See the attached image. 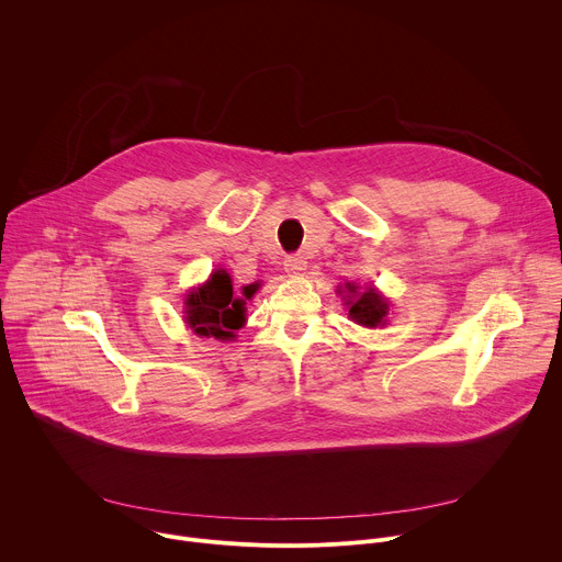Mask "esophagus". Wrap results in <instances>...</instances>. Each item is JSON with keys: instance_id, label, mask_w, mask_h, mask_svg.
Returning a JSON list of instances; mask_svg holds the SVG:
<instances>
[{"instance_id": "1", "label": "esophagus", "mask_w": 562, "mask_h": 562, "mask_svg": "<svg viewBox=\"0 0 562 562\" xmlns=\"http://www.w3.org/2000/svg\"><path fill=\"white\" fill-rule=\"evenodd\" d=\"M284 271H286L289 276H300L302 271H306V260H304V256H289V258L284 260Z\"/></svg>"}]
</instances>
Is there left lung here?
<instances>
[{"label":"left lung","instance_id":"left-lung-1","mask_svg":"<svg viewBox=\"0 0 562 562\" xmlns=\"http://www.w3.org/2000/svg\"><path fill=\"white\" fill-rule=\"evenodd\" d=\"M348 289V315L361 324V326H380L386 317V311H389V304L386 300L375 291V289H366L361 293H357L355 284H346Z\"/></svg>","mask_w":562,"mask_h":562}]
</instances>
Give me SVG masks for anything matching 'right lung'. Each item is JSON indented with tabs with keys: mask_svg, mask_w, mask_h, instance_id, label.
Masks as SVG:
<instances>
[{
	"mask_svg": "<svg viewBox=\"0 0 562 562\" xmlns=\"http://www.w3.org/2000/svg\"><path fill=\"white\" fill-rule=\"evenodd\" d=\"M256 293V284L245 286V297ZM187 324L199 335L229 339L245 324V300L234 295L232 278L216 271L212 280L187 295Z\"/></svg>",
	"mask_w": 562,
	"mask_h": 562,
	"instance_id": "add662e5",
	"label": "right lung"
}]
</instances>
